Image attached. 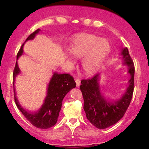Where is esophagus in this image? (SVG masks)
Wrapping results in <instances>:
<instances>
[{
    "instance_id": "esophagus-1",
    "label": "esophagus",
    "mask_w": 149,
    "mask_h": 149,
    "mask_svg": "<svg viewBox=\"0 0 149 149\" xmlns=\"http://www.w3.org/2000/svg\"><path fill=\"white\" fill-rule=\"evenodd\" d=\"M76 86L79 87L80 85V79H76Z\"/></svg>"
}]
</instances>
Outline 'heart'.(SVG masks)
<instances>
[{
    "mask_svg": "<svg viewBox=\"0 0 149 149\" xmlns=\"http://www.w3.org/2000/svg\"><path fill=\"white\" fill-rule=\"evenodd\" d=\"M111 45L106 39L93 34L81 33L73 39L69 47V52L77 59H83L82 65L85 73L95 74L107 54Z\"/></svg>",
    "mask_w": 149,
    "mask_h": 149,
    "instance_id": "obj_1",
    "label": "heart"
}]
</instances>
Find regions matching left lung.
Wrapping results in <instances>:
<instances>
[{"label": "left lung", "instance_id": "obj_1", "mask_svg": "<svg viewBox=\"0 0 149 149\" xmlns=\"http://www.w3.org/2000/svg\"><path fill=\"white\" fill-rule=\"evenodd\" d=\"M123 65L128 67L130 75L128 86L118 100H110L104 96L100 88L101 73L91 79L82 80L80 89L84 100V111L89 121L99 129H105L113 125L123 117L132 100L134 91V66L127 47L121 52Z\"/></svg>", "mask_w": 149, "mask_h": 149}]
</instances>
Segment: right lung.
<instances>
[{
	"label": "right lung",
	"mask_w": 149,
	"mask_h": 149,
	"mask_svg": "<svg viewBox=\"0 0 149 149\" xmlns=\"http://www.w3.org/2000/svg\"><path fill=\"white\" fill-rule=\"evenodd\" d=\"M40 31L39 29L35 31L27 38L26 41L29 40H33L36 36L40 32ZM24 45V43L22 45L17 55V62L13 72V84H15L17 76L20 73L17 59L23 54ZM76 85L73 78L69 73L59 74L57 72H54L47 85V95L44 100L43 104L38 110L31 112L28 111L22 108L17 98L14 88L15 103L19 110L33 125L40 129H47L57 123L63 99L71 89L76 88Z\"/></svg>",
	"instance_id": "right-lung-1"
}]
</instances>
